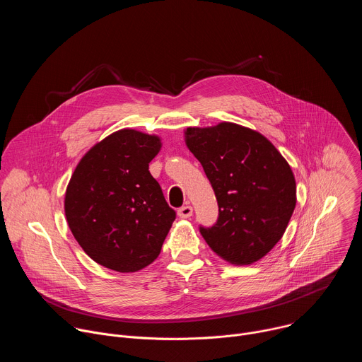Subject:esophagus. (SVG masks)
<instances>
[{
	"label": "esophagus",
	"instance_id": "1",
	"mask_svg": "<svg viewBox=\"0 0 362 362\" xmlns=\"http://www.w3.org/2000/svg\"><path fill=\"white\" fill-rule=\"evenodd\" d=\"M177 215L182 219H187V218H190L193 215V208H192V206H189V204L182 206V208L177 211Z\"/></svg>",
	"mask_w": 362,
	"mask_h": 362
}]
</instances>
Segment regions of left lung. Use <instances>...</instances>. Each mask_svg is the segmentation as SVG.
Returning <instances> with one entry per match:
<instances>
[{"label":"left lung","instance_id":"left-lung-1","mask_svg":"<svg viewBox=\"0 0 362 362\" xmlns=\"http://www.w3.org/2000/svg\"><path fill=\"white\" fill-rule=\"evenodd\" d=\"M185 143L200 162L218 200L215 226L203 239L232 265H250L284 236L296 204L289 163L259 132L222 122L187 127Z\"/></svg>","mask_w":362,"mask_h":362}]
</instances>
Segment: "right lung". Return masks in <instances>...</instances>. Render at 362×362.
Returning a JSON list of instances; mask_svg holds the SVG:
<instances>
[{
    "mask_svg": "<svg viewBox=\"0 0 362 362\" xmlns=\"http://www.w3.org/2000/svg\"><path fill=\"white\" fill-rule=\"evenodd\" d=\"M162 139L122 129L95 143L67 185L64 212L83 250L98 265L137 272L160 253L176 214L150 172Z\"/></svg>",
    "mask_w": 362,
    "mask_h": 362,
    "instance_id": "right-lung-1",
    "label": "right lung"
}]
</instances>
